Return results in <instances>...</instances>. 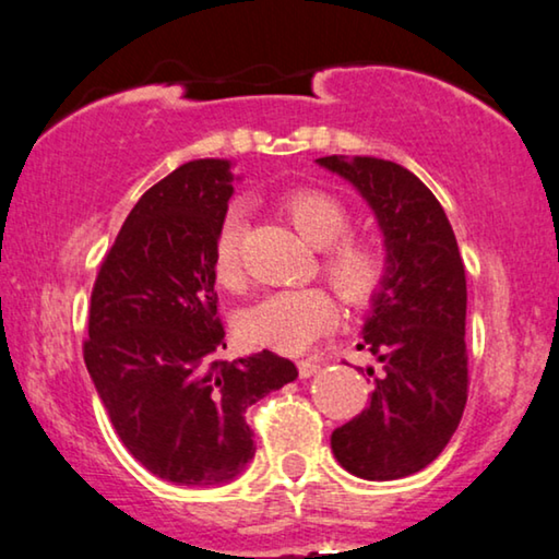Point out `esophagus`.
<instances>
[{
    "mask_svg": "<svg viewBox=\"0 0 559 559\" xmlns=\"http://www.w3.org/2000/svg\"><path fill=\"white\" fill-rule=\"evenodd\" d=\"M319 372V365L313 359H301L298 361V374L304 377V380H309V377H313Z\"/></svg>",
    "mask_w": 559,
    "mask_h": 559,
    "instance_id": "esophagus-1",
    "label": "esophagus"
}]
</instances>
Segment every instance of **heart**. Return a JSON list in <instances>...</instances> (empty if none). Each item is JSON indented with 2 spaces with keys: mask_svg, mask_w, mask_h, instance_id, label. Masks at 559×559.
I'll use <instances>...</instances> for the list:
<instances>
[{
  "mask_svg": "<svg viewBox=\"0 0 559 559\" xmlns=\"http://www.w3.org/2000/svg\"><path fill=\"white\" fill-rule=\"evenodd\" d=\"M281 210L311 246L324 250V273L349 304H367L388 276V253L374 238H342L352 223L349 207L321 190H296ZM238 212L225 217L215 242V276L225 286L240 281ZM336 321L332 296L321 288H288L265 296L242 313L240 332L248 342L286 355L306 352Z\"/></svg>",
  "mask_w": 559,
  "mask_h": 559,
  "instance_id": "b5f03b06",
  "label": "heart"
}]
</instances>
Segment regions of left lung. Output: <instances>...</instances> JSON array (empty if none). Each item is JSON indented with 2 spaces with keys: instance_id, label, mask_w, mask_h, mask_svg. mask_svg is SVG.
Instances as JSON below:
<instances>
[{
  "instance_id": "1",
  "label": "left lung",
  "mask_w": 559,
  "mask_h": 559,
  "mask_svg": "<svg viewBox=\"0 0 559 559\" xmlns=\"http://www.w3.org/2000/svg\"><path fill=\"white\" fill-rule=\"evenodd\" d=\"M317 164L361 194L388 253L357 344L382 372L365 411L332 433V451L349 474L392 481L433 463L466 407V271L443 207L411 169L342 154Z\"/></svg>"
}]
</instances>
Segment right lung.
Listing matches in <instances>:
<instances>
[{
	"mask_svg": "<svg viewBox=\"0 0 559 559\" xmlns=\"http://www.w3.org/2000/svg\"><path fill=\"white\" fill-rule=\"evenodd\" d=\"M233 162L194 159L144 192L100 265L85 367L121 443L179 486H223L255 455L246 411L298 369L276 352L219 359L215 242Z\"/></svg>",
	"mask_w": 559,
	"mask_h": 559,
	"instance_id": "add662e5",
	"label": "right lung"
}]
</instances>
